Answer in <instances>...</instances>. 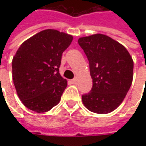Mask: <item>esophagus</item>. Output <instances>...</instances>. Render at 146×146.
Wrapping results in <instances>:
<instances>
[{
  "mask_svg": "<svg viewBox=\"0 0 146 146\" xmlns=\"http://www.w3.org/2000/svg\"><path fill=\"white\" fill-rule=\"evenodd\" d=\"M71 83H72L73 84H77V83H78V79H77V77H76L75 79H73V80H71Z\"/></svg>",
  "mask_w": 146,
  "mask_h": 146,
  "instance_id": "obj_1",
  "label": "esophagus"
}]
</instances>
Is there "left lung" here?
I'll list each match as a JSON object with an SVG mask.
<instances>
[{"instance_id": "left-lung-1", "label": "left lung", "mask_w": 146, "mask_h": 146, "mask_svg": "<svg viewBox=\"0 0 146 146\" xmlns=\"http://www.w3.org/2000/svg\"><path fill=\"white\" fill-rule=\"evenodd\" d=\"M89 62L93 88L82 96L84 106L97 114H108L120 105L132 84L133 60L120 43L103 34L78 40Z\"/></svg>"}]
</instances>
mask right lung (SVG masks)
Instances as JSON below:
<instances>
[{
    "mask_svg": "<svg viewBox=\"0 0 146 146\" xmlns=\"http://www.w3.org/2000/svg\"><path fill=\"white\" fill-rule=\"evenodd\" d=\"M73 36L46 29L21 44L12 60V76L19 99L27 108L44 113L58 105L67 86L59 73L62 54Z\"/></svg>",
    "mask_w": 146,
    "mask_h": 146,
    "instance_id": "1",
    "label": "right lung"
}]
</instances>
